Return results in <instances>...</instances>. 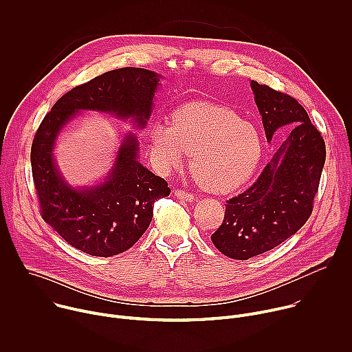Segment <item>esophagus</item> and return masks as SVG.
<instances>
[{
	"label": "esophagus",
	"instance_id": "1",
	"mask_svg": "<svg viewBox=\"0 0 352 352\" xmlns=\"http://www.w3.org/2000/svg\"><path fill=\"white\" fill-rule=\"evenodd\" d=\"M174 195H175L177 197L182 199V200H188V202H192V200H193V195L189 193V192H186V190H184V189H175Z\"/></svg>",
	"mask_w": 352,
	"mask_h": 352
}]
</instances>
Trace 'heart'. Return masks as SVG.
Returning <instances> with one entry per match:
<instances>
[{"label":"heart","instance_id":"b5f03b06","mask_svg":"<svg viewBox=\"0 0 352 352\" xmlns=\"http://www.w3.org/2000/svg\"><path fill=\"white\" fill-rule=\"evenodd\" d=\"M192 155L190 171L200 186L227 193L256 171L263 140L255 124L236 113L205 103H190L150 128V155L164 171L179 167Z\"/></svg>","mask_w":352,"mask_h":352}]
</instances>
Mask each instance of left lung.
I'll list each match as a JSON object with an SVG mask.
<instances>
[{"label":"left lung","mask_w":352,"mask_h":352,"mask_svg":"<svg viewBox=\"0 0 352 352\" xmlns=\"http://www.w3.org/2000/svg\"><path fill=\"white\" fill-rule=\"evenodd\" d=\"M267 140L292 128L255 184L227 200L224 220L212 241L231 259L248 261L278 246L314 210L326 160V144L294 97L250 82Z\"/></svg>","instance_id":"obj_1"}]
</instances>
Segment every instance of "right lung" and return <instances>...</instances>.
<instances>
[{"mask_svg":"<svg viewBox=\"0 0 352 352\" xmlns=\"http://www.w3.org/2000/svg\"><path fill=\"white\" fill-rule=\"evenodd\" d=\"M159 75L143 68H120L71 89L41 121L30 152L32 174L43 220L69 245L91 256L125 252L147 230L153 204L168 196L166 179L138 162V140L125 136L109 178L76 189L57 170L53 148L63 126L82 110L132 118L143 128L153 107Z\"/></svg>","mask_w":352,"mask_h":352,"instance_id":"right-lung-1","label":"right lung"}]
</instances>
